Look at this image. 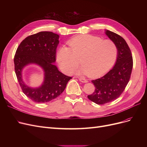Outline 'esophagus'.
Masks as SVG:
<instances>
[{
  "mask_svg": "<svg viewBox=\"0 0 147 147\" xmlns=\"http://www.w3.org/2000/svg\"><path fill=\"white\" fill-rule=\"evenodd\" d=\"M78 80L80 81L82 83H87L88 82V80L84 78H82V77H78Z\"/></svg>",
  "mask_w": 147,
  "mask_h": 147,
  "instance_id": "obj_1",
  "label": "esophagus"
}]
</instances>
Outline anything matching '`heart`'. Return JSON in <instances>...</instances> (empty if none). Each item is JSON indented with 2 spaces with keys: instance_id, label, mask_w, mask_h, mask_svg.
<instances>
[{
  "instance_id": "b5f03b06",
  "label": "heart",
  "mask_w": 147,
  "mask_h": 147,
  "mask_svg": "<svg viewBox=\"0 0 147 147\" xmlns=\"http://www.w3.org/2000/svg\"><path fill=\"white\" fill-rule=\"evenodd\" d=\"M69 47L63 45L56 53V59L64 72L70 73L79 63L82 66L77 72L89 74L92 77L107 72L115 64L118 48L110 40H103L94 35L84 34L68 41Z\"/></svg>"
}]
</instances>
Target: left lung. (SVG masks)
<instances>
[{"mask_svg":"<svg viewBox=\"0 0 147 147\" xmlns=\"http://www.w3.org/2000/svg\"><path fill=\"white\" fill-rule=\"evenodd\" d=\"M105 34L116 44L118 55L115 65L109 72L91 81L96 89L88 97L99 105L113 101L121 94L129 80L133 66L131 52L125 40L109 30H105Z\"/></svg>","mask_w":147,"mask_h":147,"instance_id":"8db88e82","label":"left lung"}]
</instances>
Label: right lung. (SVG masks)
<instances>
[{
	"label": "right lung",
	"instance_id": "1",
	"mask_svg": "<svg viewBox=\"0 0 147 147\" xmlns=\"http://www.w3.org/2000/svg\"><path fill=\"white\" fill-rule=\"evenodd\" d=\"M59 35L43 31L31 35L21 42L14 57L15 70L21 88L26 96L38 103H45L58 97L72 77L61 73L54 64ZM29 65H36L44 71L41 85L32 88L22 78V70Z\"/></svg>",
	"mask_w": 147,
	"mask_h": 147
}]
</instances>
